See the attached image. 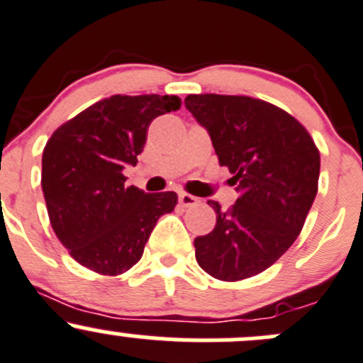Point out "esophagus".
<instances>
[{
  "instance_id": "34e87169",
  "label": "esophagus",
  "mask_w": 363,
  "mask_h": 363,
  "mask_svg": "<svg viewBox=\"0 0 363 363\" xmlns=\"http://www.w3.org/2000/svg\"><path fill=\"white\" fill-rule=\"evenodd\" d=\"M178 203H180V206H183V208H192L199 203V199L194 196H190V194H180V196H178Z\"/></svg>"
}]
</instances>
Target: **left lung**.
<instances>
[{"label": "left lung", "instance_id": "1", "mask_svg": "<svg viewBox=\"0 0 363 363\" xmlns=\"http://www.w3.org/2000/svg\"><path fill=\"white\" fill-rule=\"evenodd\" d=\"M185 108L211 138L220 166L229 167L239 197L216 225L194 239L196 260L222 281L252 278L271 267L297 239L318 192L320 152L281 108L248 96L190 94Z\"/></svg>", "mask_w": 363, "mask_h": 363}]
</instances>
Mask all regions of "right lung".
<instances>
[{"mask_svg": "<svg viewBox=\"0 0 363 363\" xmlns=\"http://www.w3.org/2000/svg\"><path fill=\"white\" fill-rule=\"evenodd\" d=\"M177 96H111L55 130L42 159L48 218L71 257L99 274L117 276L143 255L157 220L177 206L174 192L125 185L154 118L178 110Z\"/></svg>", "mask_w": 363, "mask_h": 363, "instance_id": "1", "label": "right lung"}]
</instances>
